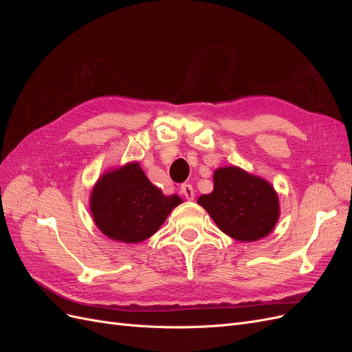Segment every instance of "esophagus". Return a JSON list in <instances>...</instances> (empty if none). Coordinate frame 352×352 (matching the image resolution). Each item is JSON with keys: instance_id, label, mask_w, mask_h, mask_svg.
I'll return each instance as SVG.
<instances>
[{"instance_id": "esophagus-1", "label": "esophagus", "mask_w": 352, "mask_h": 352, "mask_svg": "<svg viewBox=\"0 0 352 352\" xmlns=\"http://www.w3.org/2000/svg\"><path fill=\"white\" fill-rule=\"evenodd\" d=\"M180 192H182L184 197L189 201H192L195 198L194 188H192V185H189V184H184L182 186H180Z\"/></svg>"}]
</instances>
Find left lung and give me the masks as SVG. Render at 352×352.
I'll return each instance as SVG.
<instances>
[{
	"label": "left lung",
	"mask_w": 352,
	"mask_h": 352,
	"mask_svg": "<svg viewBox=\"0 0 352 352\" xmlns=\"http://www.w3.org/2000/svg\"><path fill=\"white\" fill-rule=\"evenodd\" d=\"M212 179L214 190L201 195L198 204L219 229L242 242L267 236L279 219V199L272 185L239 167L219 168Z\"/></svg>",
	"instance_id": "obj_1"
}]
</instances>
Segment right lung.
Instances as JSON below:
<instances>
[{"instance_id": "add662e5", "label": "right lung", "mask_w": 352, "mask_h": 352, "mask_svg": "<svg viewBox=\"0 0 352 352\" xmlns=\"http://www.w3.org/2000/svg\"><path fill=\"white\" fill-rule=\"evenodd\" d=\"M182 199L163 195L138 163L105 173L92 189L91 211L98 229L114 241L138 243L153 236Z\"/></svg>"}]
</instances>
